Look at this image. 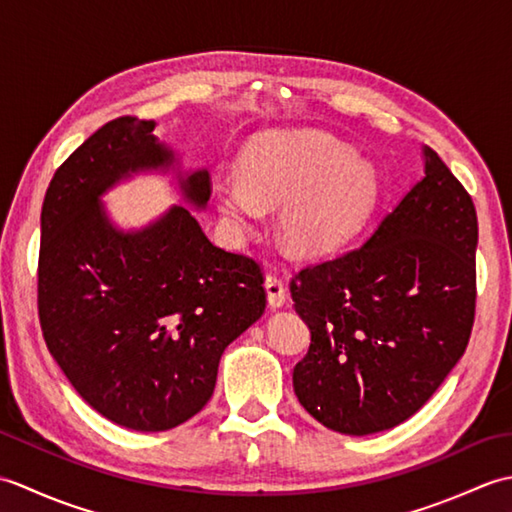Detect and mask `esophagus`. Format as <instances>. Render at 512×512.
I'll return each instance as SVG.
<instances>
[{
  "label": "esophagus",
  "mask_w": 512,
  "mask_h": 512,
  "mask_svg": "<svg viewBox=\"0 0 512 512\" xmlns=\"http://www.w3.org/2000/svg\"><path fill=\"white\" fill-rule=\"evenodd\" d=\"M264 288H266V299H268V306L277 310V308H284L286 301H288V290L286 286L281 284V279L268 275L264 281Z\"/></svg>",
  "instance_id": "obj_1"
}]
</instances>
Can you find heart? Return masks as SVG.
Listing matches in <instances>:
<instances>
[{"mask_svg":"<svg viewBox=\"0 0 512 512\" xmlns=\"http://www.w3.org/2000/svg\"><path fill=\"white\" fill-rule=\"evenodd\" d=\"M242 173L213 182V200L235 233L281 206L279 233L299 255L347 246L372 220L383 182L372 160L319 129H273L246 145Z\"/></svg>","mask_w":512,"mask_h":512,"instance_id":"heart-1","label":"heart"}]
</instances>
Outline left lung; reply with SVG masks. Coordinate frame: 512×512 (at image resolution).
Instances as JSON below:
<instances>
[{
	"mask_svg": "<svg viewBox=\"0 0 512 512\" xmlns=\"http://www.w3.org/2000/svg\"><path fill=\"white\" fill-rule=\"evenodd\" d=\"M424 173L352 253L292 279L310 350L292 372L314 420L345 436L396 427L460 361L475 317L477 215L431 147Z\"/></svg>",
	"mask_w": 512,
	"mask_h": 512,
	"instance_id": "left-lung-1",
	"label": "left lung"
}]
</instances>
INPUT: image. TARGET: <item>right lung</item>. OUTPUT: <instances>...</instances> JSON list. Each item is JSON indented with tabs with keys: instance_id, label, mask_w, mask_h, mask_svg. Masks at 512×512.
Returning <instances> with one entry per match:
<instances>
[{
	"instance_id": "obj_1",
	"label": "right lung",
	"mask_w": 512,
	"mask_h": 512,
	"mask_svg": "<svg viewBox=\"0 0 512 512\" xmlns=\"http://www.w3.org/2000/svg\"><path fill=\"white\" fill-rule=\"evenodd\" d=\"M154 121L116 118L54 173L41 209L39 319L72 387L103 418L167 431L211 400L224 350L264 314L262 270L211 244L195 215L171 204L118 226L103 198L158 173L204 211L209 171L184 167Z\"/></svg>"
}]
</instances>
